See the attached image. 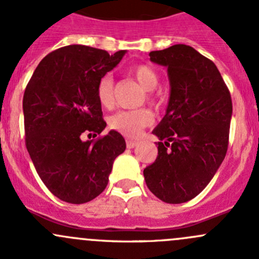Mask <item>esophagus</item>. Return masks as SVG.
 I'll list each match as a JSON object with an SVG mask.
<instances>
[{
	"label": "esophagus",
	"instance_id": "34e87169",
	"mask_svg": "<svg viewBox=\"0 0 259 259\" xmlns=\"http://www.w3.org/2000/svg\"><path fill=\"white\" fill-rule=\"evenodd\" d=\"M137 144H138V143L134 142V140H130V139L126 140V146H127V148H129V149H133Z\"/></svg>",
	"mask_w": 259,
	"mask_h": 259
}]
</instances>
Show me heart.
<instances>
[{
    "instance_id": "obj_1",
    "label": "heart",
    "mask_w": 259,
    "mask_h": 259,
    "mask_svg": "<svg viewBox=\"0 0 259 259\" xmlns=\"http://www.w3.org/2000/svg\"><path fill=\"white\" fill-rule=\"evenodd\" d=\"M133 75L138 82L145 89L146 91H151L158 86L159 76L154 69L146 65H138L133 69ZM113 77L110 75H105L99 81L96 88V96L98 100L104 108H110L113 105ZM149 101L153 105H159V99L156 96L149 94ZM154 116L149 109H137V110H122L114 114L109 120V125L113 129L117 130L121 134L129 138H135L142 133L144 127L149 126L153 122Z\"/></svg>"
}]
</instances>
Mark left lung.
I'll return each mask as SVG.
<instances>
[{"instance_id": "left-lung-1", "label": "left lung", "mask_w": 259, "mask_h": 259, "mask_svg": "<svg viewBox=\"0 0 259 259\" xmlns=\"http://www.w3.org/2000/svg\"><path fill=\"white\" fill-rule=\"evenodd\" d=\"M165 66L170 82L166 113L153 134L155 161L144 169L149 190L170 204L197 197L221 166L228 149L232 99L213 61L188 45L149 54Z\"/></svg>"}]
</instances>
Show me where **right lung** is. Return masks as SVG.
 Returning <instances> with one entry per match:
<instances>
[{
  "label": "right lung",
  "mask_w": 259,
  "mask_h": 259,
  "mask_svg": "<svg viewBox=\"0 0 259 259\" xmlns=\"http://www.w3.org/2000/svg\"><path fill=\"white\" fill-rule=\"evenodd\" d=\"M125 50L109 55L83 45L57 49L44 57L23 94L26 148L36 171L55 197L72 204L90 202L104 192L117 155L126 144L106 126L96 96L99 81Z\"/></svg>",
  "instance_id": "right-lung-1"
}]
</instances>
